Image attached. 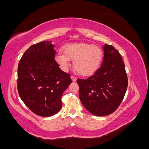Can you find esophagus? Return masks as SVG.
<instances>
[{
	"label": "esophagus",
	"instance_id": "esophagus-1",
	"mask_svg": "<svg viewBox=\"0 0 149 149\" xmlns=\"http://www.w3.org/2000/svg\"><path fill=\"white\" fill-rule=\"evenodd\" d=\"M71 80H72L73 82L76 81V80H77V78H76V77H75L74 76H71Z\"/></svg>",
	"mask_w": 149,
	"mask_h": 149
}]
</instances>
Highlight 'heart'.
<instances>
[{
	"mask_svg": "<svg viewBox=\"0 0 149 149\" xmlns=\"http://www.w3.org/2000/svg\"><path fill=\"white\" fill-rule=\"evenodd\" d=\"M63 53L55 56V61L60 69L66 71L70 61L73 60V67L80 75L88 76L93 74L100 67L103 51L100 47L89 43H69L63 47Z\"/></svg>",
	"mask_w": 149,
	"mask_h": 149,
	"instance_id": "obj_1",
	"label": "heart"
}]
</instances>
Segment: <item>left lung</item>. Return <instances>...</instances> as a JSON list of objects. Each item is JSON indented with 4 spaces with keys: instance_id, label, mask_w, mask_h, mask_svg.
Segmentation results:
<instances>
[{
    "instance_id": "left-lung-1",
    "label": "left lung",
    "mask_w": 149,
    "mask_h": 149,
    "mask_svg": "<svg viewBox=\"0 0 149 149\" xmlns=\"http://www.w3.org/2000/svg\"><path fill=\"white\" fill-rule=\"evenodd\" d=\"M102 66L87 79H78L79 97L89 112L97 116L113 113L123 100L127 88V76L118 51L104 45Z\"/></svg>"
}]
</instances>
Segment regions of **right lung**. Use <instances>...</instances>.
Masks as SVG:
<instances>
[{
    "label": "right lung",
    "mask_w": 149,
    "mask_h": 149,
    "mask_svg": "<svg viewBox=\"0 0 149 149\" xmlns=\"http://www.w3.org/2000/svg\"><path fill=\"white\" fill-rule=\"evenodd\" d=\"M54 45L42 41L29 47L17 69L20 98L36 115L49 117L61 109V97L72 83L71 75L62 71L54 59Z\"/></svg>",
    "instance_id": "1"
}]
</instances>
